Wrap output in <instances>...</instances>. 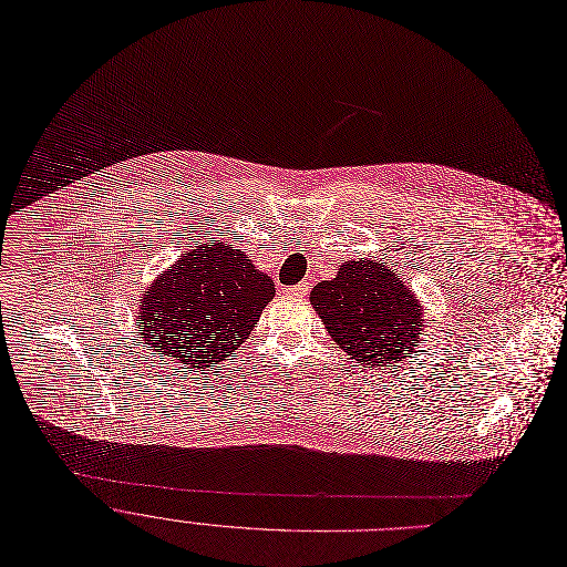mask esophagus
<instances>
[{"instance_id":"34e87169","label":"esophagus","mask_w":567,"mask_h":567,"mask_svg":"<svg viewBox=\"0 0 567 567\" xmlns=\"http://www.w3.org/2000/svg\"><path fill=\"white\" fill-rule=\"evenodd\" d=\"M308 292H310V284H308V281H301V284H297V286L284 288V295L290 297V299H301V297H306Z\"/></svg>"}]
</instances>
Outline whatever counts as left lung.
Returning a JSON list of instances; mask_svg holds the SVG:
<instances>
[{
  "mask_svg": "<svg viewBox=\"0 0 567 567\" xmlns=\"http://www.w3.org/2000/svg\"><path fill=\"white\" fill-rule=\"evenodd\" d=\"M332 342L364 369L398 364L424 347V306L375 259H351L310 292Z\"/></svg>",
  "mask_w": 567,
  "mask_h": 567,
  "instance_id": "left-lung-1",
  "label": "left lung"
}]
</instances>
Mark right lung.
Wrapping results in <instances>:
<instances>
[{
    "label": "right lung",
    "instance_id": "add662e5",
    "mask_svg": "<svg viewBox=\"0 0 567 567\" xmlns=\"http://www.w3.org/2000/svg\"><path fill=\"white\" fill-rule=\"evenodd\" d=\"M275 292L246 252L203 244L145 288L136 328L152 355L203 369L239 351Z\"/></svg>",
    "mask_w": 567,
    "mask_h": 567
}]
</instances>
